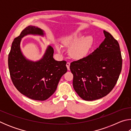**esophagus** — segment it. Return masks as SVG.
Listing matches in <instances>:
<instances>
[{"label":"esophagus","mask_w":131,"mask_h":131,"mask_svg":"<svg viewBox=\"0 0 131 131\" xmlns=\"http://www.w3.org/2000/svg\"><path fill=\"white\" fill-rule=\"evenodd\" d=\"M66 66H67V68L68 70L70 69V63L69 62H67L66 63Z\"/></svg>","instance_id":"esophagus-1"}]
</instances>
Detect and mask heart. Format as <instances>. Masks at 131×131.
Here are the masks:
<instances>
[{
    "label": "heart",
    "mask_w": 131,
    "mask_h": 131,
    "mask_svg": "<svg viewBox=\"0 0 131 131\" xmlns=\"http://www.w3.org/2000/svg\"><path fill=\"white\" fill-rule=\"evenodd\" d=\"M93 39L91 36L81 38L80 35H74L65 37L62 40V44L65 46H71L69 53L70 56L74 59H80L85 57L91 47ZM57 50L61 52L60 46H55Z\"/></svg>",
    "instance_id": "1"
}]
</instances>
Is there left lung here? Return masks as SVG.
Listing matches in <instances>:
<instances>
[{
    "instance_id": "8db88e82",
    "label": "left lung",
    "mask_w": 131,
    "mask_h": 131,
    "mask_svg": "<svg viewBox=\"0 0 131 131\" xmlns=\"http://www.w3.org/2000/svg\"><path fill=\"white\" fill-rule=\"evenodd\" d=\"M103 33L105 39L98 48L70 65L74 89L85 101L96 100L109 94L121 71L123 60L118 41L110 33Z\"/></svg>"
}]
</instances>
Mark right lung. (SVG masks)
Segmentation results:
<instances>
[{
  "label": "right lung",
  "instance_id": "obj_1",
  "mask_svg": "<svg viewBox=\"0 0 131 131\" xmlns=\"http://www.w3.org/2000/svg\"><path fill=\"white\" fill-rule=\"evenodd\" d=\"M44 36L40 28L28 26L12 43L8 65L12 82L17 90L29 98L45 101L54 94L61 77L67 72L66 62L53 58L54 49L49 46L43 58L37 62L28 60L20 49L21 39L27 35Z\"/></svg>",
  "mask_w": 131,
  "mask_h": 131
}]
</instances>
